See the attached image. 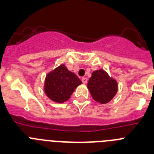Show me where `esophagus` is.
I'll return each mask as SVG.
<instances>
[{"label":"esophagus","instance_id":"34e87169","mask_svg":"<svg viewBox=\"0 0 154 154\" xmlns=\"http://www.w3.org/2000/svg\"><path fill=\"white\" fill-rule=\"evenodd\" d=\"M82 83L83 84H86L87 83V78H85V77L82 78Z\"/></svg>","mask_w":154,"mask_h":154}]
</instances>
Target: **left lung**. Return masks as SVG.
I'll return each mask as SVG.
<instances>
[{"instance_id":"obj_1","label":"left lung","mask_w":154,"mask_h":154,"mask_svg":"<svg viewBox=\"0 0 154 154\" xmlns=\"http://www.w3.org/2000/svg\"><path fill=\"white\" fill-rule=\"evenodd\" d=\"M88 89L92 99L100 104H106L113 99L118 91V82L100 69L93 71L88 82Z\"/></svg>"}]
</instances>
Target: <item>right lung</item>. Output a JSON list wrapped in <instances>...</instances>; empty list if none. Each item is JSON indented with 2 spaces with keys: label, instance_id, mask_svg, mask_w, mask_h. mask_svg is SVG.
<instances>
[{
  "label": "right lung",
  "instance_id": "right-lung-1",
  "mask_svg": "<svg viewBox=\"0 0 154 154\" xmlns=\"http://www.w3.org/2000/svg\"><path fill=\"white\" fill-rule=\"evenodd\" d=\"M82 81L75 73L62 64L45 76L44 91L51 101L58 103L66 102Z\"/></svg>",
  "mask_w": 154,
  "mask_h": 154
}]
</instances>
